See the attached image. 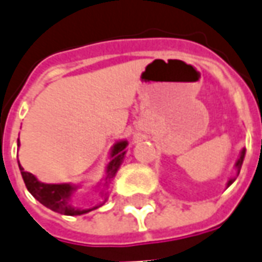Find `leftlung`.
Here are the masks:
<instances>
[{"label": "left lung", "instance_id": "1", "mask_svg": "<svg viewBox=\"0 0 262 262\" xmlns=\"http://www.w3.org/2000/svg\"><path fill=\"white\" fill-rule=\"evenodd\" d=\"M244 156H246V148H243L242 151H240V156H238V159H237L236 164H234V170H236V176L231 177V178H229V181H227V184H226V188L230 187L233 182L236 181L237 176L240 174V170H242V165H243V161H244Z\"/></svg>", "mask_w": 262, "mask_h": 262}]
</instances>
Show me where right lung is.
Masks as SVG:
<instances>
[{
    "instance_id": "1",
    "label": "right lung",
    "mask_w": 262,
    "mask_h": 262,
    "mask_svg": "<svg viewBox=\"0 0 262 262\" xmlns=\"http://www.w3.org/2000/svg\"><path fill=\"white\" fill-rule=\"evenodd\" d=\"M127 140H118L115 142V144L111 147V151H109V163L106 164V168H105V176L101 180V182H98L99 185H102V191L99 192L102 201L99 203H97L95 206H91V208H77L73 205V195L74 192L81 187V185H77V184H46V182H42L37 180L36 177L28 172V171L24 170V167L20 164L19 170L20 174H22V178H24V182H25L28 191L32 193V196L35 198L36 201L42 203L43 206L52 209L53 212H57L60 214H66V216H80V214H85L91 210H95V209L101 208L103 203L106 202V199L109 196V192H106L105 189L109 187V184L112 182V180L116 176V172L119 170V167L123 163V159H125L126 154V147H127ZM20 146L19 139H18V147Z\"/></svg>"
}]
</instances>
